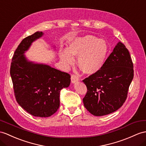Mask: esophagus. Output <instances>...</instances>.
<instances>
[{"label":"esophagus","instance_id":"esophagus-1","mask_svg":"<svg viewBox=\"0 0 146 146\" xmlns=\"http://www.w3.org/2000/svg\"><path fill=\"white\" fill-rule=\"evenodd\" d=\"M70 79H71V82H72V83L74 84V83H76V82H77L79 81V77H78L77 76L74 75V74H73V75L71 76Z\"/></svg>","mask_w":146,"mask_h":146}]
</instances>
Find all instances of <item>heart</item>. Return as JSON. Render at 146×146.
<instances>
[{
  "mask_svg": "<svg viewBox=\"0 0 146 146\" xmlns=\"http://www.w3.org/2000/svg\"><path fill=\"white\" fill-rule=\"evenodd\" d=\"M108 52V45L105 40L88 35L71 40L67 50H60L59 57L66 68L74 63V58L78 57L79 68L84 74L92 75L102 69Z\"/></svg>",
  "mask_w": 146,
  "mask_h": 146,
  "instance_id": "1",
  "label": "heart"
}]
</instances>
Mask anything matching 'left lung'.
<instances>
[{
    "label": "left lung",
    "mask_w": 146,
    "mask_h": 146,
    "mask_svg": "<svg viewBox=\"0 0 146 146\" xmlns=\"http://www.w3.org/2000/svg\"><path fill=\"white\" fill-rule=\"evenodd\" d=\"M134 77L129 51L118 42L102 69L83 80L87 88L85 108L94 116H104L118 110L126 101Z\"/></svg>",
    "instance_id": "8db88e82"
}]
</instances>
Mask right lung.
I'll return each mask as SVG.
<instances>
[{"mask_svg": "<svg viewBox=\"0 0 146 146\" xmlns=\"http://www.w3.org/2000/svg\"><path fill=\"white\" fill-rule=\"evenodd\" d=\"M42 35V31H37L23 39L14 52L10 73L16 100L21 107L34 116L49 117L58 110L60 91L69 86L70 76L27 59L25 52Z\"/></svg>", "mask_w": 146, "mask_h": 146, "instance_id": "add662e5", "label": "right lung"}]
</instances>
